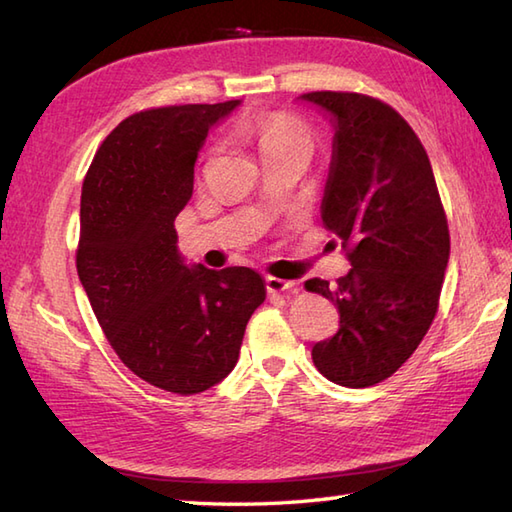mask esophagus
Here are the masks:
<instances>
[{
  "label": "esophagus",
  "mask_w": 512,
  "mask_h": 512,
  "mask_svg": "<svg viewBox=\"0 0 512 512\" xmlns=\"http://www.w3.org/2000/svg\"><path fill=\"white\" fill-rule=\"evenodd\" d=\"M295 288H297L295 281L279 279V277H266V290L270 292V295H279V292H290Z\"/></svg>",
  "instance_id": "esophagus-1"
}]
</instances>
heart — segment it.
I'll list each match as a JSON object with an SVG mask.
<instances>
[{
  "label": "heart",
  "mask_w": 512,
  "mask_h": 512,
  "mask_svg": "<svg viewBox=\"0 0 512 512\" xmlns=\"http://www.w3.org/2000/svg\"><path fill=\"white\" fill-rule=\"evenodd\" d=\"M253 132L262 154L286 147H308L310 149V132L299 118L286 112H273L259 116L253 123Z\"/></svg>",
  "instance_id": "obj_1"
}]
</instances>
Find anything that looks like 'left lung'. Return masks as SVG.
I'll return each instance as SVG.
<instances>
[{"label": "left lung", "instance_id": "obj_1", "mask_svg": "<svg viewBox=\"0 0 512 512\" xmlns=\"http://www.w3.org/2000/svg\"><path fill=\"white\" fill-rule=\"evenodd\" d=\"M334 121V154L321 204L323 226L343 239L352 270L332 286L341 317L312 361L336 385L383 383L416 352L440 306L449 264V224L427 151L394 107L358 92H308Z\"/></svg>", "mask_w": 512, "mask_h": 512}]
</instances>
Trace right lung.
Returning <instances> with one entry per match:
<instances>
[{"label":"right lung","instance_id":"obj_1","mask_svg":"<svg viewBox=\"0 0 512 512\" xmlns=\"http://www.w3.org/2000/svg\"><path fill=\"white\" fill-rule=\"evenodd\" d=\"M237 103L127 116L83 180L76 273L118 358L171 394H200L231 374L250 314L266 299L253 268H187L173 228L209 127Z\"/></svg>","mask_w":512,"mask_h":512}]
</instances>
